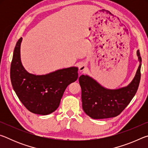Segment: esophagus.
<instances>
[{"label": "esophagus", "mask_w": 148, "mask_h": 148, "mask_svg": "<svg viewBox=\"0 0 148 148\" xmlns=\"http://www.w3.org/2000/svg\"><path fill=\"white\" fill-rule=\"evenodd\" d=\"M86 65L85 64H79V71H84L85 69H86Z\"/></svg>", "instance_id": "esophagus-1"}]
</instances>
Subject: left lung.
I'll use <instances>...</instances> for the list:
<instances>
[{
	"label": "left lung",
	"instance_id": "8db88e82",
	"mask_svg": "<svg viewBox=\"0 0 148 148\" xmlns=\"http://www.w3.org/2000/svg\"><path fill=\"white\" fill-rule=\"evenodd\" d=\"M140 65L135 77L128 86L118 89H108L91 77L82 75L79 77L82 88V108L92 119L114 117L123 111L131 101L138 88L141 73L142 59L137 51Z\"/></svg>",
	"mask_w": 148,
	"mask_h": 148
}]
</instances>
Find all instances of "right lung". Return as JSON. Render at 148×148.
I'll return each instance as SVG.
<instances>
[{
    "instance_id": "1",
    "label": "right lung",
    "mask_w": 148,
    "mask_h": 148,
    "mask_svg": "<svg viewBox=\"0 0 148 148\" xmlns=\"http://www.w3.org/2000/svg\"><path fill=\"white\" fill-rule=\"evenodd\" d=\"M21 41L20 38L17 42L11 62L12 87L29 111L40 115L49 114L59 107L67 86L77 80L78 69L70 67L41 76L29 74L20 59Z\"/></svg>"
}]
</instances>
